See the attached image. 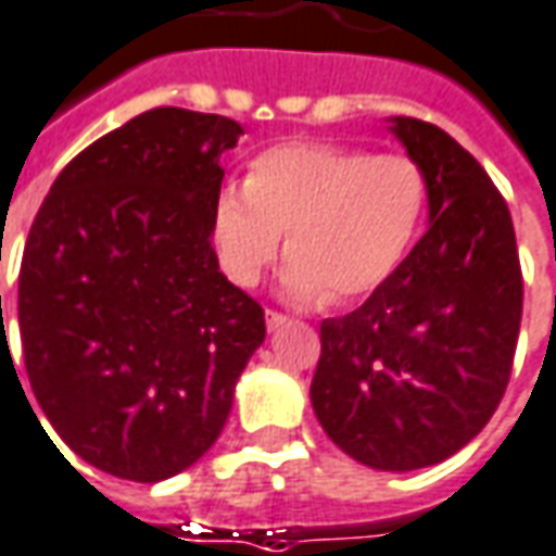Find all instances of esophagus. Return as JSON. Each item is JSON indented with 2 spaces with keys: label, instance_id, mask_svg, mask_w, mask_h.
Instances as JSON below:
<instances>
[{
  "label": "esophagus",
  "instance_id": "obj_1",
  "mask_svg": "<svg viewBox=\"0 0 556 556\" xmlns=\"http://www.w3.org/2000/svg\"><path fill=\"white\" fill-rule=\"evenodd\" d=\"M264 323H267V331H279L282 326H289V316H286V313H277V309H267V313H264Z\"/></svg>",
  "mask_w": 556,
  "mask_h": 556
}]
</instances>
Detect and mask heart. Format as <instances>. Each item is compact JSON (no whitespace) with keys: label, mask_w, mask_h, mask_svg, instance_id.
I'll list each match as a JSON object with an SVG mask.
<instances>
[{"label":"heart","mask_w":556,"mask_h":556,"mask_svg":"<svg viewBox=\"0 0 556 556\" xmlns=\"http://www.w3.org/2000/svg\"><path fill=\"white\" fill-rule=\"evenodd\" d=\"M426 200V173L405 154L282 142L252 161L247 188L215 198V252L228 279L255 286L289 230L286 294L358 301L405 262Z\"/></svg>","instance_id":"b5f03b06"}]
</instances>
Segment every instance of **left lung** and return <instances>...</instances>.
<instances>
[{
	"label": "left lung",
	"mask_w": 556,
	"mask_h": 556,
	"mask_svg": "<svg viewBox=\"0 0 556 556\" xmlns=\"http://www.w3.org/2000/svg\"><path fill=\"white\" fill-rule=\"evenodd\" d=\"M387 124L426 173L429 228L362 307L323 323L309 402L346 456L414 471L463 451L500 407L523 279L511 213L484 167L435 124Z\"/></svg>",
	"instance_id": "1"
}]
</instances>
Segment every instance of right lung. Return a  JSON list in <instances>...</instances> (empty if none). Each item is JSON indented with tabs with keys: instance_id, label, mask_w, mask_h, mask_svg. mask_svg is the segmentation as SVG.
Segmentation results:
<instances>
[{
	"instance_id": "1",
	"label": "right lung",
	"mask_w": 556,
	"mask_h": 556,
	"mask_svg": "<svg viewBox=\"0 0 556 556\" xmlns=\"http://www.w3.org/2000/svg\"><path fill=\"white\" fill-rule=\"evenodd\" d=\"M240 136L222 115L142 112L70 161L26 237L29 387L63 444L115 478L154 484L194 466L264 343V309L213 249L222 154Z\"/></svg>"
}]
</instances>
